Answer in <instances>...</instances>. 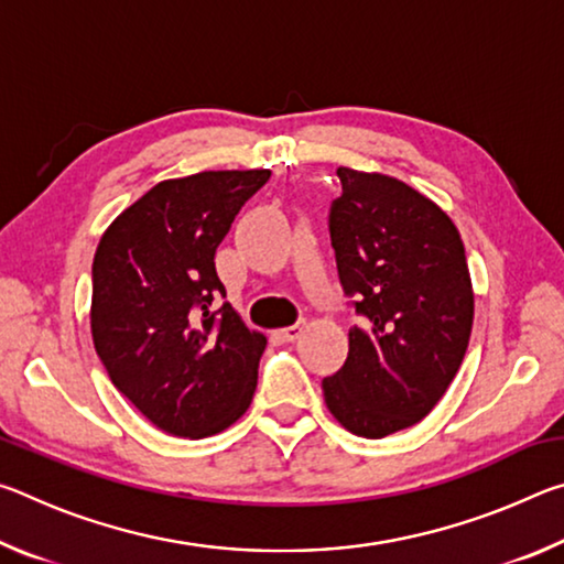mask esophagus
Masks as SVG:
<instances>
[{
  "instance_id": "esophagus-1",
  "label": "esophagus",
  "mask_w": 564,
  "mask_h": 564,
  "mask_svg": "<svg viewBox=\"0 0 564 564\" xmlns=\"http://www.w3.org/2000/svg\"><path fill=\"white\" fill-rule=\"evenodd\" d=\"M303 330H305V323L299 321V323H293V326H289V328H281L279 336H281L285 343H291V340H295V338H301Z\"/></svg>"
}]
</instances>
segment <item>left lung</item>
I'll use <instances>...</instances> for the list:
<instances>
[{
  "mask_svg": "<svg viewBox=\"0 0 564 564\" xmlns=\"http://www.w3.org/2000/svg\"><path fill=\"white\" fill-rule=\"evenodd\" d=\"M338 176L330 243L360 323L323 395L346 431L378 441L420 423L453 383L475 295L463 238L441 206L393 176L348 166Z\"/></svg>",
  "mask_w": 564,
  "mask_h": 564,
  "instance_id": "left-lung-1",
  "label": "left lung"
}]
</instances>
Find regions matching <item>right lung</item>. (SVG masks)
<instances>
[{
    "instance_id": "add662e5",
    "label": "right lung",
    "mask_w": 564,
    "mask_h": 564,
    "mask_svg": "<svg viewBox=\"0 0 564 564\" xmlns=\"http://www.w3.org/2000/svg\"><path fill=\"white\" fill-rule=\"evenodd\" d=\"M269 169L161 181L104 231L91 265V338L111 383L159 431L208 437L241 417L265 336L214 299L216 248Z\"/></svg>"
}]
</instances>
